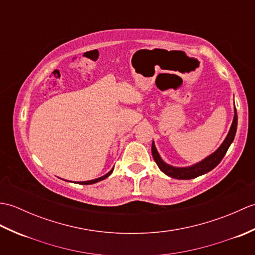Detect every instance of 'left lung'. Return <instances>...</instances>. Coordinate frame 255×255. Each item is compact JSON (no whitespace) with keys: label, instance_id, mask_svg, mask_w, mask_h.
<instances>
[{"label":"left lung","instance_id":"obj_1","mask_svg":"<svg viewBox=\"0 0 255 255\" xmlns=\"http://www.w3.org/2000/svg\"><path fill=\"white\" fill-rule=\"evenodd\" d=\"M237 125H238V115H237V108L235 107L234 122H232L228 136L226 137L223 144L220 145L216 152L210 154L208 158H206L202 162H199V163L194 164L192 166L174 167V166H171L169 164L164 163V162L162 161V159L160 158V155L158 153V151H156L155 145L153 142H152V147H151V152H152V156L155 161V163L158 164L159 169L163 173H165L167 176H171L173 178H177V180H191V178H195V177L203 175V174H205V173L211 171L220 163V161L223 160L225 154L227 153V151H228L231 142L234 141L235 136H236V131H237Z\"/></svg>","mask_w":255,"mask_h":255}]
</instances>
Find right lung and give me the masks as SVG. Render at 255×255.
<instances>
[{
	"mask_svg": "<svg viewBox=\"0 0 255 255\" xmlns=\"http://www.w3.org/2000/svg\"><path fill=\"white\" fill-rule=\"evenodd\" d=\"M113 170H114V169H112V171H110V172L107 173V174H105L104 176H102V177H100V178H95V180L86 181V182H80V184H84V185H90V184H94V183H96V182H100V181H102V180H105V178H106L107 176H110V175L112 174Z\"/></svg>",
	"mask_w": 255,
	"mask_h": 255,
	"instance_id": "obj_1",
	"label": "right lung"
}]
</instances>
